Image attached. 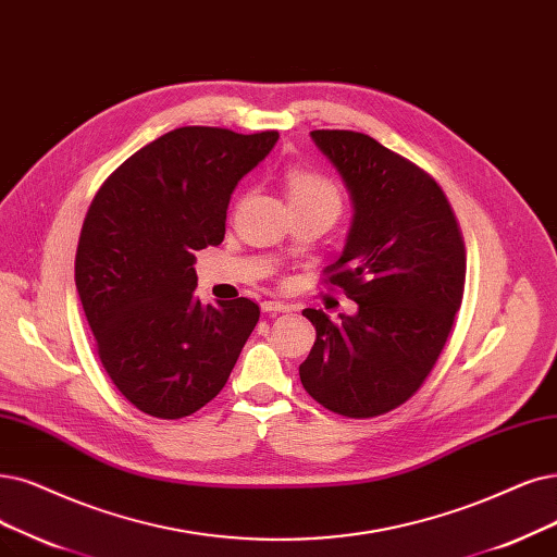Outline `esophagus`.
Returning a JSON list of instances; mask_svg holds the SVG:
<instances>
[{
  "label": "esophagus",
  "instance_id": "1",
  "mask_svg": "<svg viewBox=\"0 0 557 557\" xmlns=\"http://www.w3.org/2000/svg\"><path fill=\"white\" fill-rule=\"evenodd\" d=\"M261 310H263L265 314H280V312H289L292 307L286 305V302H280V300H263V302H261Z\"/></svg>",
  "mask_w": 557,
  "mask_h": 557
}]
</instances>
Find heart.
Instances as JSON below:
<instances>
[{
  "mask_svg": "<svg viewBox=\"0 0 557 557\" xmlns=\"http://www.w3.org/2000/svg\"><path fill=\"white\" fill-rule=\"evenodd\" d=\"M284 188L292 209L294 206H323L335 213L342 209V193L337 185L312 168H300V164L286 168Z\"/></svg>",
  "mask_w": 557,
  "mask_h": 557,
  "instance_id": "1",
  "label": "heart"
}]
</instances>
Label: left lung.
<instances>
[{
  "instance_id": "obj_1",
  "label": "left lung",
  "mask_w": 557,
  "mask_h": 557,
  "mask_svg": "<svg viewBox=\"0 0 557 557\" xmlns=\"http://www.w3.org/2000/svg\"><path fill=\"white\" fill-rule=\"evenodd\" d=\"M354 199L342 257L327 289L358 302L354 317L302 310L317 342L302 387L344 418H376L406 404L434 369L466 284V245L436 178L356 131H312Z\"/></svg>"
}]
</instances>
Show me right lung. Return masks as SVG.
<instances>
[{
  "label": "right lung",
  "mask_w": 557,
  "mask_h": 557,
  "mask_svg": "<svg viewBox=\"0 0 557 557\" xmlns=\"http://www.w3.org/2000/svg\"><path fill=\"white\" fill-rule=\"evenodd\" d=\"M280 133L183 126L100 185L75 255V286L108 376L141 413L178 420L218 397L259 321L250 298L201 305L195 252L224 238L238 181Z\"/></svg>",
  "instance_id": "add662e5"
}]
</instances>
